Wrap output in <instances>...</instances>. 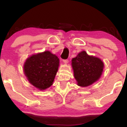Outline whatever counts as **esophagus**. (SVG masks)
<instances>
[{
  "instance_id": "34e87169",
  "label": "esophagus",
  "mask_w": 127,
  "mask_h": 127,
  "mask_svg": "<svg viewBox=\"0 0 127 127\" xmlns=\"http://www.w3.org/2000/svg\"><path fill=\"white\" fill-rule=\"evenodd\" d=\"M63 62H64V63L66 64L69 62V60H63Z\"/></svg>"
}]
</instances>
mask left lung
Instances as JSON below:
<instances>
[{
  "mask_svg": "<svg viewBox=\"0 0 127 127\" xmlns=\"http://www.w3.org/2000/svg\"><path fill=\"white\" fill-rule=\"evenodd\" d=\"M72 66L77 85L81 87L89 86L98 80L104 67L100 59L88 55L85 51L72 59Z\"/></svg>",
  "mask_w": 127,
  "mask_h": 127,
  "instance_id": "left-lung-1",
  "label": "left lung"
}]
</instances>
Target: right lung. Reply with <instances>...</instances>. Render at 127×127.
I'll return each instance as SVG.
<instances>
[{
  "label": "right lung",
  "mask_w": 127,
  "mask_h": 127,
  "mask_svg": "<svg viewBox=\"0 0 127 127\" xmlns=\"http://www.w3.org/2000/svg\"><path fill=\"white\" fill-rule=\"evenodd\" d=\"M60 60L49 51L32 55L24 65V74L29 82L40 90L53 85L58 71Z\"/></svg>",
  "instance_id": "add662e5"
}]
</instances>
